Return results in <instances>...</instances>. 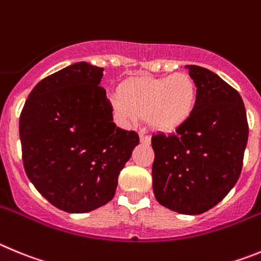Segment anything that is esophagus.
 <instances>
[{
	"label": "esophagus",
	"mask_w": 261,
	"mask_h": 261,
	"mask_svg": "<svg viewBox=\"0 0 261 261\" xmlns=\"http://www.w3.org/2000/svg\"><path fill=\"white\" fill-rule=\"evenodd\" d=\"M140 143H143V144H149L151 143V136L144 133H140Z\"/></svg>",
	"instance_id": "esophagus-1"
}]
</instances>
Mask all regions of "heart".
Returning a JSON list of instances; mask_svg holds the SVG:
<instances>
[{
  "label": "heart",
  "mask_w": 261,
  "mask_h": 261,
  "mask_svg": "<svg viewBox=\"0 0 261 261\" xmlns=\"http://www.w3.org/2000/svg\"><path fill=\"white\" fill-rule=\"evenodd\" d=\"M198 100V88L189 74L152 78L139 76L126 82L121 97H112L113 109L122 121L135 123L147 117L152 128L170 133L186 123Z\"/></svg>",
  "instance_id": "heart-1"
}]
</instances>
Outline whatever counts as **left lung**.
Masks as SVG:
<instances>
[{
    "label": "left lung",
    "instance_id": "8db88e82",
    "mask_svg": "<svg viewBox=\"0 0 261 261\" xmlns=\"http://www.w3.org/2000/svg\"><path fill=\"white\" fill-rule=\"evenodd\" d=\"M186 69L198 88L196 107L177 134L152 135V186L161 205L200 215L220 203L238 180L248 123L236 88L208 69Z\"/></svg>",
    "mask_w": 261,
    "mask_h": 261
}]
</instances>
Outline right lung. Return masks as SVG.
<instances>
[{"label":"right lung","mask_w":261,"mask_h":261,"mask_svg":"<svg viewBox=\"0 0 261 261\" xmlns=\"http://www.w3.org/2000/svg\"><path fill=\"white\" fill-rule=\"evenodd\" d=\"M102 67L79 62L49 75L28 95L19 118L27 177L44 198L69 213L113 199L118 175L139 144L117 127L100 86Z\"/></svg>","instance_id":"add662e5"}]
</instances>
